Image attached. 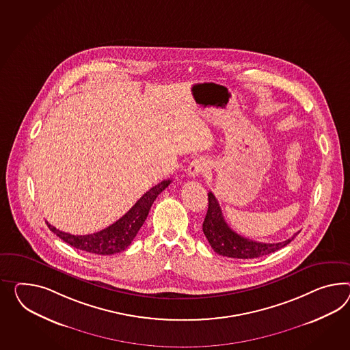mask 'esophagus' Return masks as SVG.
Listing matches in <instances>:
<instances>
[{
  "label": "esophagus",
  "instance_id": "esophagus-1",
  "mask_svg": "<svg viewBox=\"0 0 350 350\" xmlns=\"http://www.w3.org/2000/svg\"><path fill=\"white\" fill-rule=\"evenodd\" d=\"M206 169H208V165H206V160H203V159H196V160H193V161L190 162V165H189V176L197 178L199 175H202Z\"/></svg>",
  "mask_w": 350,
  "mask_h": 350
}]
</instances>
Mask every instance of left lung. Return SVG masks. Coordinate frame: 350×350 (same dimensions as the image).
<instances>
[{
  "instance_id": "obj_1",
  "label": "left lung",
  "mask_w": 350,
  "mask_h": 350,
  "mask_svg": "<svg viewBox=\"0 0 350 350\" xmlns=\"http://www.w3.org/2000/svg\"><path fill=\"white\" fill-rule=\"evenodd\" d=\"M203 232L217 254L236 259H254L268 255L284 247L297 236L296 233L292 239L277 243H264L242 237L226 224L221 206L212 191L208 193V211L203 222Z\"/></svg>"
}]
</instances>
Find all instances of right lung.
Wrapping results in <instances>:
<instances>
[{
    "label": "right lung",
    "instance_id": "1",
    "mask_svg": "<svg viewBox=\"0 0 350 350\" xmlns=\"http://www.w3.org/2000/svg\"><path fill=\"white\" fill-rule=\"evenodd\" d=\"M170 179L162 180L161 183L146 191L144 196L137 200L135 206H132L122 218H119L117 222L110 224L109 227L99 232L90 234H71L57 230L48 222L46 226L61 240L79 250L98 255L117 254L126 250L132 243L139 228L144 224L154 199L170 185Z\"/></svg>",
    "mask_w": 350,
    "mask_h": 350
}]
</instances>
